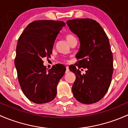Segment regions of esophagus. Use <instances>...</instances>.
Masks as SVG:
<instances>
[{
  "label": "esophagus",
  "instance_id": "34e87169",
  "mask_svg": "<svg viewBox=\"0 0 128 128\" xmlns=\"http://www.w3.org/2000/svg\"><path fill=\"white\" fill-rule=\"evenodd\" d=\"M69 72V67L66 66V74L68 73Z\"/></svg>",
  "mask_w": 128,
  "mask_h": 128
}]
</instances>
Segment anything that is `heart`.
I'll list each match as a JSON object with an SVG mask.
<instances>
[{"label": "heart", "instance_id": "b5f03b06", "mask_svg": "<svg viewBox=\"0 0 128 128\" xmlns=\"http://www.w3.org/2000/svg\"><path fill=\"white\" fill-rule=\"evenodd\" d=\"M65 38H66V40H67V41H68L69 43L70 42H71L72 40L76 39V38H75L74 36L72 35V34H67L66 35Z\"/></svg>", "mask_w": 128, "mask_h": 128}]
</instances>
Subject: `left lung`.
Instances as JSON below:
<instances>
[{"label": "left lung", "instance_id": "left-lung-1", "mask_svg": "<svg viewBox=\"0 0 128 128\" xmlns=\"http://www.w3.org/2000/svg\"><path fill=\"white\" fill-rule=\"evenodd\" d=\"M66 24L80 44L76 66L87 69L84 74L76 66L70 70L76 76L72 93L79 102L94 104L104 97L112 82L113 55L109 40L101 25L92 19H73Z\"/></svg>", "mask_w": 128, "mask_h": 128}]
</instances>
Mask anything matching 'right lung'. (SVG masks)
I'll list each match as a JSON object with an SVG mask.
<instances>
[{"mask_svg": "<svg viewBox=\"0 0 128 128\" xmlns=\"http://www.w3.org/2000/svg\"><path fill=\"white\" fill-rule=\"evenodd\" d=\"M64 26L62 21H34L19 38L15 66L22 90L32 102L45 104L56 97L57 86L64 75L65 66L57 64L48 70L42 59L50 58L55 40Z\"/></svg>", "mask_w": 128, "mask_h": 128, "instance_id": "add662e5", "label": "right lung"}]
</instances>
